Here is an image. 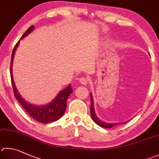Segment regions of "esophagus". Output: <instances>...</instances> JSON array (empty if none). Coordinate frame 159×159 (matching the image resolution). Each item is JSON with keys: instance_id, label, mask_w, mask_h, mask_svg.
<instances>
[{"instance_id": "34e87169", "label": "esophagus", "mask_w": 159, "mask_h": 159, "mask_svg": "<svg viewBox=\"0 0 159 159\" xmlns=\"http://www.w3.org/2000/svg\"><path fill=\"white\" fill-rule=\"evenodd\" d=\"M79 80H80V83H81L82 85H87V84H88V79H86V78H85V77H81V78H80Z\"/></svg>"}]
</instances>
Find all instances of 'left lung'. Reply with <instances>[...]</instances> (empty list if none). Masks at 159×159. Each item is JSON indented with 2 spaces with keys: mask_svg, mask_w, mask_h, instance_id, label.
<instances>
[{
  "mask_svg": "<svg viewBox=\"0 0 159 159\" xmlns=\"http://www.w3.org/2000/svg\"><path fill=\"white\" fill-rule=\"evenodd\" d=\"M90 99H91V107H90V112H91V115L92 117V120H93L94 122L97 124L98 125L102 126L103 128H111L112 126H117L120 124H122V123H113V124H111V123H106L103 122L102 121H101L100 120L98 119V117H97L96 114H95L94 112V105H93V98L92 97V94H90ZM126 124V122H124Z\"/></svg>",
  "mask_w": 159,
  "mask_h": 159,
  "instance_id": "1",
  "label": "left lung"
}]
</instances>
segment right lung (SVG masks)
I'll use <instances>...</instances> for the list:
<instances>
[{
    "instance_id": "add662e5",
    "label": "right lung",
    "mask_w": 159,
    "mask_h": 159,
    "mask_svg": "<svg viewBox=\"0 0 159 159\" xmlns=\"http://www.w3.org/2000/svg\"><path fill=\"white\" fill-rule=\"evenodd\" d=\"M34 29V26L32 25L26 32L23 34V36L21 37V39L24 37H26L28 34L30 33ZM20 40H19L18 42L14 47L12 54H11V64H10V76H11V85H12L13 92L14 97L18 101L19 103L21 104L23 108L25 109L28 114L30 115L31 117L33 119L37 120V122H42V123H50L55 122V121L57 120L61 117L63 114L65 113L66 107H67V100L68 99L69 96L73 90L71 88V85L67 86V88H65L63 90L59 92L57 96L55 98V99L51 102L48 105L43 106H37L35 105H32L30 103H27L25 101L21 98V96L19 94L18 91L16 90V88L14 85V83L13 81V77H12V62H13V57L15 53V51L16 47H18L19 44Z\"/></svg>"
}]
</instances>
